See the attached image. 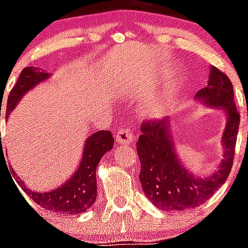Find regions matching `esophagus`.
I'll list each match as a JSON object with an SVG mask.
<instances>
[{"label": "esophagus", "mask_w": 248, "mask_h": 248, "mask_svg": "<svg viewBox=\"0 0 248 248\" xmlns=\"http://www.w3.org/2000/svg\"><path fill=\"white\" fill-rule=\"evenodd\" d=\"M134 140V137L132 132L129 131L127 126H121L117 129L116 141L119 144H132Z\"/></svg>", "instance_id": "obj_1"}]
</instances>
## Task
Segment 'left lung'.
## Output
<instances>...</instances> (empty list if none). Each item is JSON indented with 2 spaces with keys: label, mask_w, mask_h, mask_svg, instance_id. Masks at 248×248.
I'll return each instance as SVG.
<instances>
[{
  "label": "left lung",
  "mask_w": 248,
  "mask_h": 248,
  "mask_svg": "<svg viewBox=\"0 0 248 248\" xmlns=\"http://www.w3.org/2000/svg\"><path fill=\"white\" fill-rule=\"evenodd\" d=\"M195 100L211 109L223 110L227 116L220 138L223 160L211 174L195 175L180 161L175 151L170 119L141 124V134L137 141L141 165L139 180L146 198L162 211L199 207L224 184L232 170L240 114L235 107L234 90L229 78L211 66L207 86L196 93Z\"/></svg>",
  "instance_id": "8db88e82"
}]
</instances>
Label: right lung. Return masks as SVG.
<instances>
[{
	"label": "right lung",
	"instance_id": "1",
	"mask_svg": "<svg viewBox=\"0 0 248 248\" xmlns=\"http://www.w3.org/2000/svg\"><path fill=\"white\" fill-rule=\"evenodd\" d=\"M50 76V74L40 71L32 66L24 69L16 86L9 93L6 111L7 119L29 91L33 90L41 82L48 81ZM112 145L114 138L109 131H99L91 134L85 140L82 158L75 173L64 184L49 191L32 190L16 174L18 179L16 182L30 199L46 210L65 215L83 213L91 208L97 199V166L104 154L111 150ZM13 173L16 172L13 170Z\"/></svg>",
	"mask_w": 248,
	"mask_h": 248
}]
</instances>
